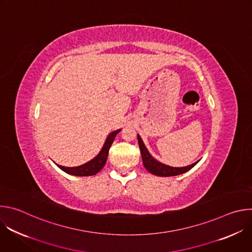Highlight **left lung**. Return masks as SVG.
Here are the masks:
<instances>
[{
  "instance_id": "left-lung-1",
  "label": "left lung",
  "mask_w": 252,
  "mask_h": 252,
  "mask_svg": "<svg viewBox=\"0 0 252 252\" xmlns=\"http://www.w3.org/2000/svg\"><path fill=\"white\" fill-rule=\"evenodd\" d=\"M137 140H138V146H139V150H140V154H141V158H142V163L145 165V167L153 174L158 175V176H174V175H178L185 173L187 171H189V169H191L198 161L185 166V167H172L166 164H163L159 161H158L156 158H154L151 154L149 153V151L147 150L145 143L142 142V139L140 138V136L137 134Z\"/></svg>"
}]
</instances>
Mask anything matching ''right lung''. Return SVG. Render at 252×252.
<instances>
[{"instance_id": "right-lung-1", "label": "right lung", "mask_w": 252, "mask_h": 252, "mask_svg": "<svg viewBox=\"0 0 252 252\" xmlns=\"http://www.w3.org/2000/svg\"><path fill=\"white\" fill-rule=\"evenodd\" d=\"M121 131V129H117L115 131H113L112 133L109 134V136L106 137L104 145L101 149V151L99 152V154L93 158L92 160H90L89 162L80 165V166H75V167H65V166H62L57 164L62 170H63L64 172L68 173V174H73V175H77V176H89V175H94L95 173H97L105 164L106 162V158H107V155H109V151L110 148L112 146V143L114 142V139L116 137V135Z\"/></svg>"}]
</instances>
